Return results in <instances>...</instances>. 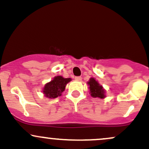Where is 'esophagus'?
I'll use <instances>...</instances> for the list:
<instances>
[{"label":"esophagus","mask_w":149,"mask_h":149,"mask_svg":"<svg viewBox=\"0 0 149 149\" xmlns=\"http://www.w3.org/2000/svg\"><path fill=\"white\" fill-rule=\"evenodd\" d=\"M75 80H78V81H80V80H82V78L80 76H77V77H76V78H75Z\"/></svg>","instance_id":"1"}]
</instances>
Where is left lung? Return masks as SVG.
<instances>
[{"mask_svg": "<svg viewBox=\"0 0 149 149\" xmlns=\"http://www.w3.org/2000/svg\"><path fill=\"white\" fill-rule=\"evenodd\" d=\"M90 87V93L92 97H98L100 99H104L106 97L105 90L102 85L97 81L94 78H91L88 82Z\"/></svg>", "mask_w": 149, "mask_h": 149, "instance_id": "obj_1", "label": "left lung"}]
</instances>
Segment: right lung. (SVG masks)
Here are the masks:
<instances>
[{
    "mask_svg": "<svg viewBox=\"0 0 149 149\" xmlns=\"http://www.w3.org/2000/svg\"><path fill=\"white\" fill-rule=\"evenodd\" d=\"M71 79L64 78L61 76H55L49 83H46L44 87L43 94L47 98L54 99L61 96L62 92L64 91L66 84L71 81Z\"/></svg>",
    "mask_w": 149,
    "mask_h": 149,
    "instance_id": "obj_1",
    "label": "right lung"
}]
</instances>
